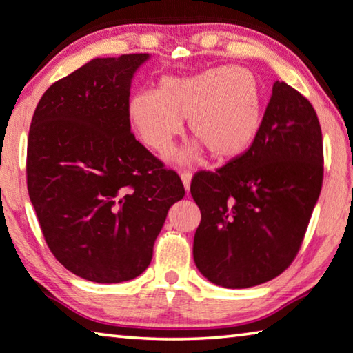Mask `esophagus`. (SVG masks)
<instances>
[{
    "label": "esophagus",
    "mask_w": 353,
    "mask_h": 353,
    "mask_svg": "<svg viewBox=\"0 0 353 353\" xmlns=\"http://www.w3.org/2000/svg\"><path fill=\"white\" fill-rule=\"evenodd\" d=\"M181 179H182L183 187H185V190L188 192V188H190V181H192V172L190 171H181Z\"/></svg>",
    "instance_id": "obj_1"
}]
</instances>
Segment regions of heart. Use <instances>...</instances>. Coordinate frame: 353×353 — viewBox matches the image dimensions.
<instances>
[{"instance_id":"obj_1","label":"heart","mask_w":353,"mask_h":353,"mask_svg":"<svg viewBox=\"0 0 353 353\" xmlns=\"http://www.w3.org/2000/svg\"><path fill=\"white\" fill-rule=\"evenodd\" d=\"M129 120L150 150L166 153L188 120L190 134L216 160L240 157L262 126V91L254 73L221 65L192 77H165L158 91H139L128 105ZM195 143L183 153L190 160Z\"/></svg>"}]
</instances>
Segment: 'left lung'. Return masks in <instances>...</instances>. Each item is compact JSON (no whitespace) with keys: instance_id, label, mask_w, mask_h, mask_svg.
<instances>
[{"instance_id":"left-lung-1","label":"left lung","mask_w":353,"mask_h":353,"mask_svg":"<svg viewBox=\"0 0 353 353\" xmlns=\"http://www.w3.org/2000/svg\"><path fill=\"white\" fill-rule=\"evenodd\" d=\"M323 183V139L312 103L276 81L261 131L216 172L198 171V270L214 285L250 288L283 274L301 250Z\"/></svg>"}]
</instances>
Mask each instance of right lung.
<instances>
[{
  "mask_svg": "<svg viewBox=\"0 0 353 353\" xmlns=\"http://www.w3.org/2000/svg\"><path fill=\"white\" fill-rule=\"evenodd\" d=\"M147 59H92L46 89L30 125L27 187L43 236L89 281L141 275L168 211L185 195L177 172L131 132V79Z\"/></svg>",
  "mask_w": 353,
  "mask_h": 353,
  "instance_id": "right-lung-1",
  "label": "right lung"
}]
</instances>
